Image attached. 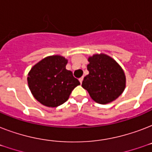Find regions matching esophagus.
Wrapping results in <instances>:
<instances>
[{
  "mask_svg": "<svg viewBox=\"0 0 152 152\" xmlns=\"http://www.w3.org/2000/svg\"><path fill=\"white\" fill-rule=\"evenodd\" d=\"M83 77H81V78H80V80H80V83H82V82H83Z\"/></svg>",
  "mask_w": 152,
  "mask_h": 152,
  "instance_id": "1",
  "label": "esophagus"
}]
</instances>
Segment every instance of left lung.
<instances>
[{
	"label": "left lung",
	"instance_id": "left-lung-1",
	"mask_svg": "<svg viewBox=\"0 0 152 152\" xmlns=\"http://www.w3.org/2000/svg\"><path fill=\"white\" fill-rule=\"evenodd\" d=\"M89 74L82 87L98 103L106 104L118 99L125 90V75L121 67L107 55L95 54L88 58Z\"/></svg>",
	"mask_w": 152,
	"mask_h": 152
}]
</instances>
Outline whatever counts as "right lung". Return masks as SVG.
I'll list each match as a JSON object with an SVG mask.
<instances>
[{
  "label": "right lung",
  "mask_w": 152,
  "mask_h": 152,
  "mask_svg": "<svg viewBox=\"0 0 152 152\" xmlns=\"http://www.w3.org/2000/svg\"><path fill=\"white\" fill-rule=\"evenodd\" d=\"M68 61L60 55L45 57L32 67L27 83L35 99L44 106L57 107L69 99L72 91L80 84L67 70Z\"/></svg>",
  "instance_id": "1"
}]
</instances>
